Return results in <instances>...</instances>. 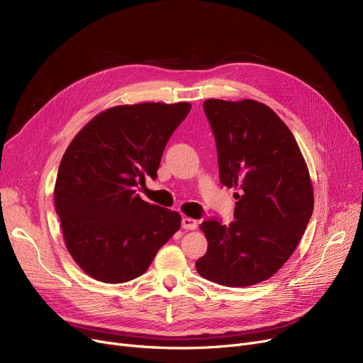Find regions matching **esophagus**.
<instances>
[{
	"label": "esophagus",
	"instance_id": "obj_1",
	"mask_svg": "<svg viewBox=\"0 0 363 363\" xmlns=\"http://www.w3.org/2000/svg\"><path fill=\"white\" fill-rule=\"evenodd\" d=\"M199 226V222L196 219H191V218H182V228L184 230H189V231H194L197 230Z\"/></svg>",
	"mask_w": 363,
	"mask_h": 363
}]
</instances>
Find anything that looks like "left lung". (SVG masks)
I'll return each mask as SVG.
<instances>
[{
    "label": "left lung",
    "instance_id": "left-lung-1",
    "mask_svg": "<svg viewBox=\"0 0 363 363\" xmlns=\"http://www.w3.org/2000/svg\"><path fill=\"white\" fill-rule=\"evenodd\" d=\"M219 178L235 188V220L200 225L207 253L197 272L225 287L274 277L290 259L313 212V185L298 144L278 114L256 100L208 99Z\"/></svg>",
    "mask_w": 363,
    "mask_h": 363
}]
</instances>
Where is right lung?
Masks as SVG:
<instances>
[{
	"label": "right lung",
	"mask_w": 363,
	"mask_h": 363,
	"mask_svg": "<svg viewBox=\"0 0 363 363\" xmlns=\"http://www.w3.org/2000/svg\"><path fill=\"white\" fill-rule=\"evenodd\" d=\"M189 110L186 101L114 106L66 148L54 206L67 252L91 278L122 284L143 275L181 228L178 212L135 193L145 175L156 179L166 143Z\"/></svg>",
	"instance_id": "1"
}]
</instances>
